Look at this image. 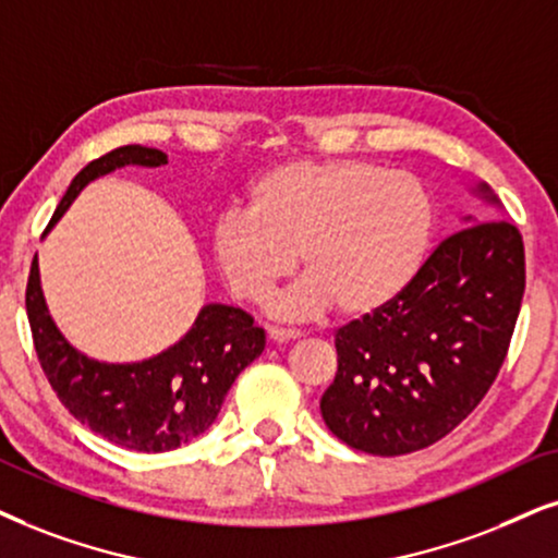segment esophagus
I'll return each mask as SVG.
<instances>
[{
  "label": "esophagus",
  "mask_w": 558,
  "mask_h": 558,
  "mask_svg": "<svg viewBox=\"0 0 558 558\" xmlns=\"http://www.w3.org/2000/svg\"><path fill=\"white\" fill-rule=\"evenodd\" d=\"M267 335H270V340H272V342H291V340H299L301 331H299V329L270 327V329H267Z\"/></svg>",
  "instance_id": "obj_1"
}]
</instances>
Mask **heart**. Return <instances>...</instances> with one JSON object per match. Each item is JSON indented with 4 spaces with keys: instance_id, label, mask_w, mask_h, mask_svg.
Instances as JSON below:
<instances>
[{
    "instance_id": "b5f03b06",
    "label": "heart",
    "mask_w": 558,
    "mask_h": 558,
    "mask_svg": "<svg viewBox=\"0 0 558 558\" xmlns=\"http://www.w3.org/2000/svg\"><path fill=\"white\" fill-rule=\"evenodd\" d=\"M435 203L412 172L363 159L286 161L252 182L246 206L210 231V257L236 299L263 303L295 270L306 278L272 301L283 319L389 306L425 263Z\"/></svg>"
}]
</instances>
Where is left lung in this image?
Wrapping results in <instances>:
<instances>
[{
  "label": "left lung",
  "mask_w": 558,
  "mask_h": 558,
  "mask_svg": "<svg viewBox=\"0 0 558 558\" xmlns=\"http://www.w3.org/2000/svg\"><path fill=\"white\" fill-rule=\"evenodd\" d=\"M471 193L492 210L463 216L399 299L335 335L337 376L319 407L350 448L404 456L433 446L502 368L525 293L523 236L486 182Z\"/></svg>",
  "instance_id": "8db88e82"
}]
</instances>
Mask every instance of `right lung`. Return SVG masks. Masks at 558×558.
Masks as SVG:
<instances>
[{"label":"right lung","instance_id":"right-lung-1","mask_svg":"<svg viewBox=\"0 0 558 558\" xmlns=\"http://www.w3.org/2000/svg\"><path fill=\"white\" fill-rule=\"evenodd\" d=\"M129 165L161 167L167 154L133 144L89 161L63 193L48 229L89 182ZM25 306L40 368L61 404L92 433L138 453H165L206 433L239 373L265 350V329L255 327L250 314L227 303H206L180 342L159 355L138 363L95 361L76 350L48 314L38 255Z\"/></svg>","mask_w":558,"mask_h":558}]
</instances>
